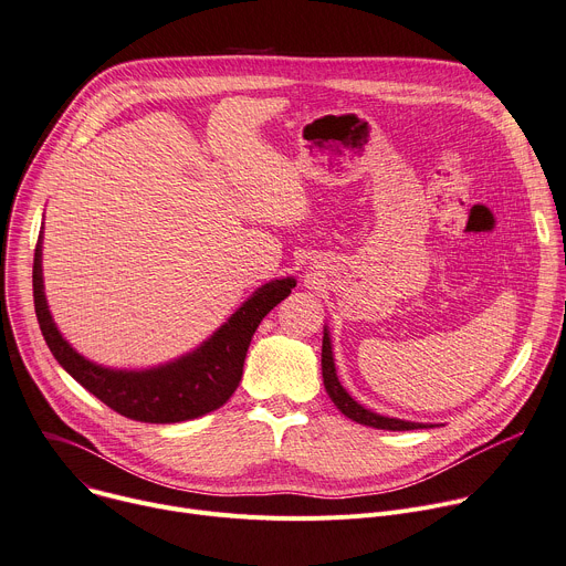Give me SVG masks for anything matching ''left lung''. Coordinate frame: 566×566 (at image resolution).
<instances>
[{"label": "left lung", "instance_id": "left-lung-1", "mask_svg": "<svg viewBox=\"0 0 566 566\" xmlns=\"http://www.w3.org/2000/svg\"><path fill=\"white\" fill-rule=\"evenodd\" d=\"M321 366H323V385L327 396L332 398V402L336 405V409L346 413L348 419L368 426V428H378V430H417V428H426L421 423H411V421H400V419H389V417H380V413H373L368 409H364L359 402H355L346 389L342 387L336 378L334 370V359H332V346H329V336L325 332L323 336V353H321Z\"/></svg>", "mask_w": 566, "mask_h": 566}]
</instances>
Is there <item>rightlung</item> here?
<instances>
[{
  "instance_id": "add662e5",
  "label": "right lung",
  "mask_w": 566,
  "mask_h": 566,
  "mask_svg": "<svg viewBox=\"0 0 566 566\" xmlns=\"http://www.w3.org/2000/svg\"><path fill=\"white\" fill-rule=\"evenodd\" d=\"M295 280L261 286L205 346L153 370H111L74 353L52 323L43 293L41 239L33 252V307L38 325L56 361L120 417L140 423H179L218 409L237 391L252 334L273 307L291 293Z\"/></svg>"
}]
</instances>
